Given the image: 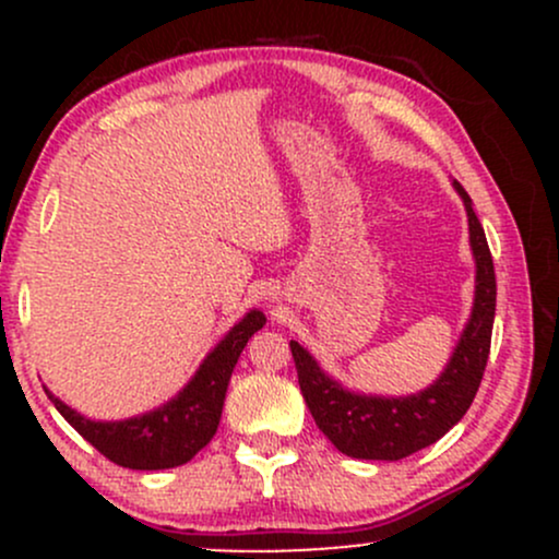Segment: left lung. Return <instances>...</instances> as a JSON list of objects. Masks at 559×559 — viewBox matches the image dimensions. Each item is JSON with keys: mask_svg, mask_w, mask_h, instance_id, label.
Segmentation results:
<instances>
[{"mask_svg": "<svg viewBox=\"0 0 559 559\" xmlns=\"http://www.w3.org/2000/svg\"><path fill=\"white\" fill-rule=\"evenodd\" d=\"M454 191L463 197L471 230V249L476 260V297L460 342L447 368L431 386L407 396H378L344 389L336 378L320 368L305 346L292 342L299 389L318 428L346 457L394 460L409 457L418 449L431 447L449 428L463 420L484 378L491 349L493 310H497V278L486 234L480 228L473 202L457 181Z\"/></svg>", "mask_w": 559, "mask_h": 559, "instance_id": "left-lung-1", "label": "left lung"}]
</instances>
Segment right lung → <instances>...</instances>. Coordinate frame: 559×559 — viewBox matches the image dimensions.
<instances>
[{
  "mask_svg": "<svg viewBox=\"0 0 559 559\" xmlns=\"http://www.w3.org/2000/svg\"><path fill=\"white\" fill-rule=\"evenodd\" d=\"M262 325H265V316L260 310H249L210 349L191 381L170 402L159 404L150 413L133 415V418L92 420L57 400L49 389L44 391L52 400L57 413L115 465L131 467V471L178 467L189 463L215 436L230 373L239 362L241 349Z\"/></svg>",
  "mask_w": 559,
  "mask_h": 559,
  "instance_id": "obj_1",
  "label": "right lung"
}]
</instances>
